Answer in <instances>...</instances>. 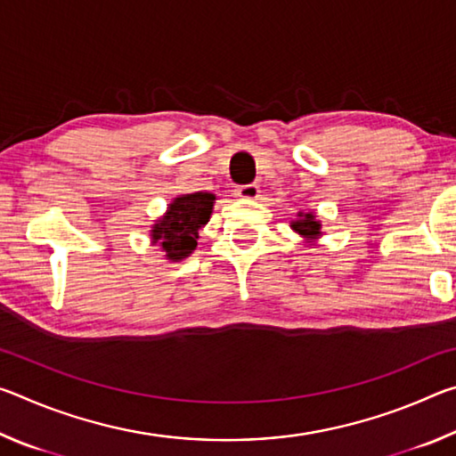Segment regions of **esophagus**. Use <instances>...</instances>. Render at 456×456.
<instances>
[{
    "label": "esophagus",
    "mask_w": 456,
    "mask_h": 456,
    "mask_svg": "<svg viewBox=\"0 0 456 456\" xmlns=\"http://www.w3.org/2000/svg\"><path fill=\"white\" fill-rule=\"evenodd\" d=\"M235 195L241 197V199H257L259 197V187L256 183L239 184V187L235 189Z\"/></svg>",
    "instance_id": "1"
}]
</instances>
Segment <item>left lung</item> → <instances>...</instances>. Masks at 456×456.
Segmentation results:
<instances>
[{
	"mask_svg": "<svg viewBox=\"0 0 456 456\" xmlns=\"http://www.w3.org/2000/svg\"><path fill=\"white\" fill-rule=\"evenodd\" d=\"M297 221H293V229L297 231V233H302V235H305V237H315V235H320V223L314 219V215L312 213H307V215H302L299 213L297 215Z\"/></svg>",
	"mask_w": 456,
	"mask_h": 456,
	"instance_id": "8db88e82",
	"label": "left lung"
}]
</instances>
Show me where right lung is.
<instances>
[{
	"mask_svg": "<svg viewBox=\"0 0 456 456\" xmlns=\"http://www.w3.org/2000/svg\"><path fill=\"white\" fill-rule=\"evenodd\" d=\"M215 195L192 192L175 199L163 219L152 229L154 243L163 247L168 259H184L197 247L199 229L211 217Z\"/></svg>",
	"mask_w": 456,
	"mask_h": 456,
	"instance_id": "1",
	"label": "right lung"
}]
</instances>
